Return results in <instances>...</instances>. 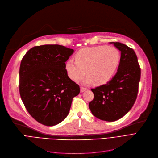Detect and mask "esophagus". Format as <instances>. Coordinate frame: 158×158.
<instances>
[{"instance_id": "1", "label": "esophagus", "mask_w": 158, "mask_h": 158, "mask_svg": "<svg viewBox=\"0 0 158 158\" xmlns=\"http://www.w3.org/2000/svg\"><path fill=\"white\" fill-rule=\"evenodd\" d=\"M86 90H87L86 88L83 87H80V92H81V93L84 92L85 91H86Z\"/></svg>"}]
</instances>
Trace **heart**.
Masks as SVG:
<instances>
[{"mask_svg": "<svg viewBox=\"0 0 158 158\" xmlns=\"http://www.w3.org/2000/svg\"><path fill=\"white\" fill-rule=\"evenodd\" d=\"M120 60L119 51L112 46H98L80 49L75 55V62H65V70L69 77L78 82L86 73L83 80L85 85H101L107 84L113 77Z\"/></svg>", "mask_w": 158, "mask_h": 158, "instance_id": "heart-1", "label": "heart"}]
</instances>
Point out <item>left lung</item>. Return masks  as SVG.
Wrapping results in <instances>:
<instances>
[{
  "label": "left lung",
  "instance_id": "left-lung-1",
  "mask_svg": "<svg viewBox=\"0 0 158 158\" xmlns=\"http://www.w3.org/2000/svg\"><path fill=\"white\" fill-rule=\"evenodd\" d=\"M121 52L116 74L106 84L92 89L89 103L92 114L101 120L114 122L124 116L136 100L141 69L134 51L119 42H110Z\"/></svg>",
  "mask_w": 158,
  "mask_h": 158
}]
</instances>
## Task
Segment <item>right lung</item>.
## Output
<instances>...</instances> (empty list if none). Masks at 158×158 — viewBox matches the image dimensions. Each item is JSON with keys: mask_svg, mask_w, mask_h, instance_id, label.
I'll return each mask as SVG.
<instances>
[{"mask_svg": "<svg viewBox=\"0 0 158 158\" xmlns=\"http://www.w3.org/2000/svg\"><path fill=\"white\" fill-rule=\"evenodd\" d=\"M73 52L60 45H43L29 49L21 61V99L29 114L44 125L53 126L65 119L73 98L80 93L65 67Z\"/></svg>", "mask_w": 158, "mask_h": 158, "instance_id": "obj_1", "label": "right lung"}]
</instances>
